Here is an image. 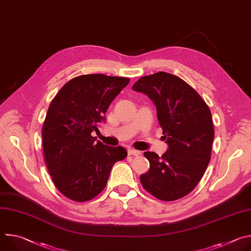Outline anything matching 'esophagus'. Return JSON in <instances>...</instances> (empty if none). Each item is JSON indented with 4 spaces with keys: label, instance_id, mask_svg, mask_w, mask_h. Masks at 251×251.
<instances>
[{
    "label": "esophagus",
    "instance_id": "esophagus-1",
    "mask_svg": "<svg viewBox=\"0 0 251 251\" xmlns=\"http://www.w3.org/2000/svg\"><path fill=\"white\" fill-rule=\"evenodd\" d=\"M128 155L130 156H139L141 155V152L135 149H128Z\"/></svg>",
    "mask_w": 251,
    "mask_h": 251
}]
</instances>
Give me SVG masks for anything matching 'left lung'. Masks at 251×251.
I'll return each mask as SVG.
<instances>
[{"instance_id":"1","label":"left lung","mask_w":251,"mask_h":251,"mask_svg":"<svg viewBox=\"0 0 251 251\" xmlns=\"http://www.w3.org/2000/svg\"><path fill=\"white\" fill-rule=\"evenodd\" d=\"M132 89L155 103L169 146L162 157L144 153L150 169L140 176L141 184L161 201L184 198L197 187L210 160L214 129L208 106L186 81L164 71L141 77Z\"/></svg>"}]
</instances>
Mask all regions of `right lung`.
<instances>
[{"instance_id": "obj_1", "label": "right lung", "mask_w": 251, "mask_h": 251, "mask_svg": "<svg viewBox=\"0 0 251 251\" xmlns=\"http://www.w3.org/2000/svg\"><path fill=\"white\" fill-rule=\"evenodd\" d=\"M128 77L84 75L65 83L50 104L43 125L44 157L56 189L69 200L87 201L106 187L113 165L126 158L123 147L97 141L104 114L127 86Z\"/></svg>"}]
</instances>
